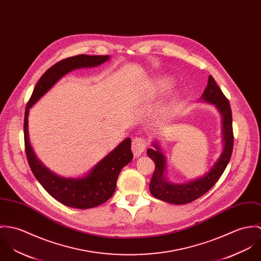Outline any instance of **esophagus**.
Returning a JSON list of instances; mask_svg holds the SVG:
<instances>
[{"instance_id": "obj_1", "label": "esophagus", "mask_w": 261, "mask_h": 261, "mask_svg": "<svg viewBox=\"0 0 261 261\" xmlns=\"http://www.w3.org/2000/svg\"><path fill=\"white\" fill-rule=\"evenodd\" d=\"M148 142L145 137H136L132 141V151L136 157L140 156L144 152Z\"/></svg>"}]
</instances>
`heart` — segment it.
<instances>
[{"mask_svg":"<svg viewBox=\"0 0 261 261\" xmlns=\"http://www.w3.org/2000/svg\"><path fill=\"white\" fill-rule=\"evenodd\" d=\"M171 85H172V80L170 78L164 77V78H161V79L158 80V82H157V89L162 92V91L168 90L169 88L171 87ZM175 106H176V103H175L174 100H172L167 105L161 107V109L159 111V114L162 117L168 116L169 114H171L173 112Z\"/></svg>","mask_w":261,"mask_h":261,"instance_id":"heart-1","label":"heart"}]
</instances>
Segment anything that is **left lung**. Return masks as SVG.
<instances>
[{
  "label": "left lung",
  "instance_id": "left-lung-1",
  "mask_svg": "<svg viewBox=\"0 0 261 261\" xmlns=\"http://www.w3.org/2000/svg\"><path fill=\"white\" fill-rule=\"evenodd\" d=\"M201 98L204 101L214 104L222 114L225 142L223 153L209 173L194 181L175 185L168 183L163 176L165 169V159L158 146L155 145L156 149H148V156L155 162V170L152 175L149 188L151 194L157 199L172 204H186L198 199L214 186V184L224 172L231 158L234 142L231 107L228 99L225 97L221 89L217 86L214 78L211 75L208 77V84L203 92Z\"/></svg>",
  "mask_w": 261,
  "mask_h": 261
}]
</instances>
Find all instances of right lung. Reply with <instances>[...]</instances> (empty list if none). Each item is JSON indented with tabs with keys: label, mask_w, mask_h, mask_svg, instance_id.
Wrapping results in <instances>:
<instances>
[{
	"label": "right lung",
	"mask_w": 261,
	"mask_h": 261,
	"mask_svg": "<svg viewBox=\"0 0 261 261\" xmlns=\"http://www.w3.org/2000/svg\"><path fill=\"white\" fill-rule=\"evenodd\" d=\"M109 59V56L78 55L63 59L49 68L34 88L28 101L24 120L25 151L30 168L44 189L57 201L66 206L87 209L96 207L110 199L116 188L120 171L133 158L131 140L126 138L123 142L102 159L87 176L79 179L59 177L48 170L35 156L29 142L28 114L29 109L60 78L68 72L82 68L98 66Z\"/></svg>",
	"instance_id": "obj_1"
}]
</instances>
